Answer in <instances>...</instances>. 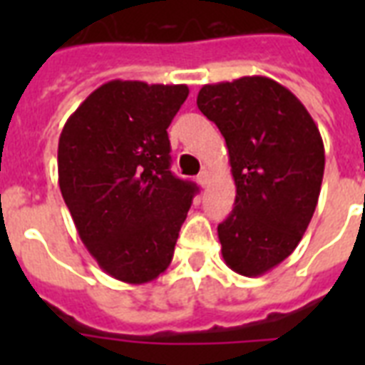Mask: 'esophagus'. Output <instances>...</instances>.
<instances>
[{
	"label": "esophagus",
	"instance_id": "1",
	"mask_svg": "<svg viewBox=\"0 0 365 365\" xmlns=\"http://www.w3.org/2000/svg\"><path fill=\"white\" fill-rule=\"evenodd\" d=\"M197 180H199L200 187H206V183H208V180H210V174H208L206 170H202L199 176H197Z\"/></svg>",
	"mask_w": 365,
	"mask_h": 365
}]
</instances>
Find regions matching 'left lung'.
Segmentation results:
<instances>
[{
	"instance_id": "left-lung-1",
	"label": "left lung",
	"mask_w": 365,
	"mask_h": 365,
	"mask_svg": "<svg viewBox=\"0 0 365 365\" xmlns=\"http://www.w3.org/2000/svg\"><path fill=\"white\" fill-rule=\"evenodd\" d=\"M197 106L225 138L237 185L235 208L217 225L223 261L261 277L303 239L324 178V142L292 91L265 76L212 83Z\"/></svg>"
}]
</instances>
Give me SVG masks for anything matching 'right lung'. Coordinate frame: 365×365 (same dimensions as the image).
Masks as SVG:
<instances>
[{
  "mask_svg": "<svg viewBox=\"0 0 365 365\" xmlns=\"http://www.w3.org/2000/svg\"><path fill=\"white\" fill-rule=\"evenodd\" d=\"M187 85L104 83L66 121L58 183L100 269L145 284L168 269L197 185L170 172L166 128Z\"/></svg>",
  "mask_w": 365,
  "mask_h": 365,
  "instance_id": "1",
  "label": "right lung"
}]
</instances>
